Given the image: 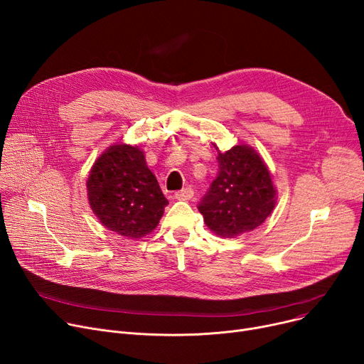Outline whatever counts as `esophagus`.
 Returning <instances> with one entry per match:
<instances>
[{"label": "esophagus", "mask_w": 364, "mask_h": 364, "mask_svg": "<svg viewBox=\"0 0 364 364\" xmlns=\"http://www.w3.org/2000/svg\"><path fill=\"white\" fill-rule=\"evenodd\" d=\"M174 198L178 199V200H188V199H192V198H193V188L186 187V188L180 190V192H176Z\"/></svg>", "instance_id": "1"}]
</instances>
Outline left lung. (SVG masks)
I'll list each match as a JSON object with an SVG mask.
<instances>
[{
    "mask_svg": "<svg viewBox=\"0 0 364 364\" xmlns=\"http://www.w3.org/2000/svg\"><path fill=\"white\" fill-rule=\"evenodd\" d=\"M217 161L218 174L198 205L205 224L221 237L254 230L276 205L269 169L258 153L245 144L220 151Z\"/></svg>",
    "mask_w": 364,
    "mask_h": 364,
    "instance_id": "left-lung-1",
    "label": "left lung"
}]
</instances>
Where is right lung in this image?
I'll return each mask as SVG.
<instances>
[{"label":"right lung","instance_id":"right-lung-1","mask_svg":"<svg viewBox=\"0 0 364 364\" xmlns=\"http://www.w3.org/2000/svg\"><path fill=\"white\" fill-rule=\"evenodd\" d=\"M87 190L92 213L100 223L131 239L155 230L168 205L143 151L128 144H114L95 161Z\"/></svg>","mask_w":364,"mask_h":364}]
</instances>
